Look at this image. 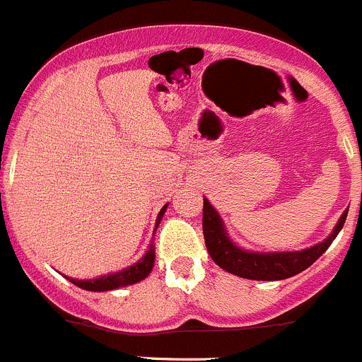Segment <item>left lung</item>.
<instances>
[{"label":"left lung","instance_id":"obj_1","mask_svg":"<svg viewBox=\"0 0 362 362\" xmlns=\"http://www.w3.org/2000/svg\"><path fill=\"white\" fill-rule=\"evenodd\" d=\"M348 210L341 215L339 222L336 224L334 231L325 238L323 242L313 247L301 251H274V253H255V251L240 250V247L228 237L224 222L217 214L208 199H204L203 206V233L206 250L211 260L228 273L250 280H285L294 274L301 273L314 264L328 246L332 244L334 238L343 228L346 221Z\"/></svg>","mask_w":362,"mask_h":362}]
</instances>
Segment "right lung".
<instances>
[{
    "mask_svg": "<svg viewBox=\"0 0 362 362\" xmlns=\"http://www.w3.org/2000/svg\"><path fill=\"white\" fill-rule=\"evenodd\" d=\"M168 204H165L161 208V211L158 214V218H156V228H158L159 221L163 218L165 211H167ZM154 244L148 246V251L140 258V260L132 264L131 267L124 271H118V273L105 274V276L100 278H93V280H77V278H68L71 284H75L77 287L84 291H93V293H104V291H112L118 289V287H125V285H132L136 281H141L144 278H147L151 274L152 267H154Z\"/></svg>",
    "mask_w": 362,
    "mask_h": 362,
    "instance_id": "add662e5",
    "label": "right lung"
}]
</instances>
